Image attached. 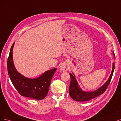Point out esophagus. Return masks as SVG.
Listing matches in <instances>:
<instances>
[{
	"mask_svg": "<svg viewBox=\"0 0 121 121\" xmlns=\"http://www.w3.org/2000/svg\"><path fill=\"white\" fill-rule=\"evenodd\" d=\"M59 70L62 72H65L68 70V67L67 64H63L59 67Z\"/></svg>",
	"mask_w": 121,
	"mask_h": 121,
	"instance_id": "34e87169",
	"label": "esophagus"
}]
</instances>
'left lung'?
<instances>
[{
	"instance_id": "1",
	"label": "left lung",
	"mask_w": 121,
	"mask_h": 121,
	"mask_svg": "<svg viewBox=\"0 0 121 121\" xmlns=\"http://www.w3.org/2000/svg\"><path fill=\"white\" fill-rule=\"evenodd\" d=\"M114 57L115 58L114 53H113ZM115 69V64L112 63V67L111 74L108 79L102 86L93 91H84L80 87L76 79L75 75L73 73H69L71 81L69 88V93L71 98L77 102H84L91 100L95 97L103 94L106 91L108 85L110 83Z\"/></svg>"
}]
</instances>
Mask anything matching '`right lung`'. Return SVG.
<instances>
[{
  "instance_id": "1",
  "label": "right lung",
  "mask_w": 121,
  "mask_h": 121,
  "mask_svg": "<svg viewBox=\"0 0 121 121\" xmlns=\"http://www.w3.org/2000/svg\"><path fill=\"white\" fill-rule=\"evenodd\" d=\"M14 45V43L10 48L7 60V71L14 87L22 96L38 100L44 99L48 92L51 81L57 68L46 71L35 78L25 77L15 67L13 59Z\"/></svg>"
}]
</instances>
